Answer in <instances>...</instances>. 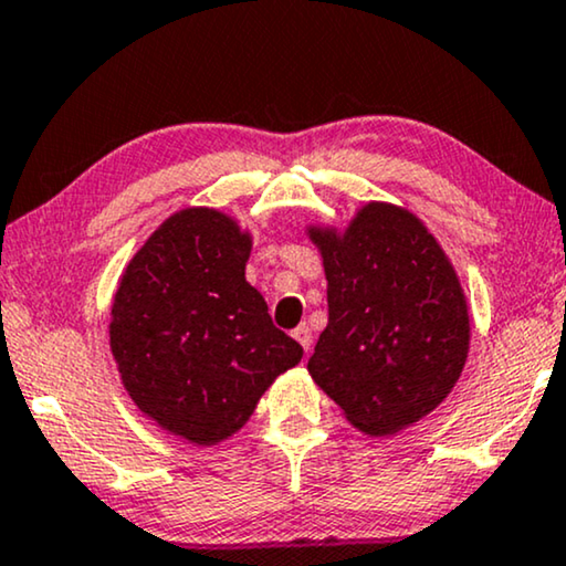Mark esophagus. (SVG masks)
Segmentation results:
<instances>
[{"mask_svg": "<svg viewBox=\"0 0 566 566\" xmlns=\"http://www.w3.org/2000/svg\"><path fill=\"white\" fill-rule=\"evenodd\" d=\"M293 337H296V340L301 343V348H304L306 354H310V350H312V343H314L310 325H298L296 329H293Z\"/></svg>", "mask_w": 566, "mask_h": 566, "instance_id": "34e87169", "label": "esophagus"}]
</instances>
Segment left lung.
Here are the masks:
<instances>
[{
	"label": "left lung",
	"instance_id": "obj_1",
	"mask_svg": "<svg viewBox=\"0 0 566 566\" xmlns=\"http://www.w3.org/2000/svg\"><path fill=\"white\" fill-rule=\"evenodd\" d=\"M327 275V327L312 379L356 429L395 434L458 381L471 322L442 247L413 212L371 202L346 233L310 229Z\"/></svg>",
	"mask_w": 566,
	"mask_h": 566
}]
</instances>
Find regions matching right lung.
Listing matches in <instances>:
<instances>
[{
  "mask_svg": "<svg viewBox=\"0 0 566 566\" xmlns=\"http://www.w3.org/2000/svg\"><path fill=\"white\" fill-rule=\"evenodd\" d=\"M249 249V233L223 212L181 210L132 256L114 296L108 335L129 398L195 444L244 427L277 374L304 356L247 283Z\"/></svg>",
  "mask_w": 566,
  "mask_h": 566,
  "instance_id": "right-lung-1",
  "label": "right lung"
}]
</instances>
